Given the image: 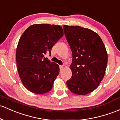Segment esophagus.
Here are the masks:
<instances>
[{"mask_svg": "<svg viewBox=\"0 0 120 120\" xmlns=\"http://www.w3.org/2000/svg\"><path fill=\"white\" fill-rule=\"evenodd\" d=\"M63 68H64V67H63V66H61V65H60V71H62L63 69Z\"/></svg>", "mask_w": 120, "mask_h": 120, "instance_id": "obj_1", "label": "esophagus"}]
</instances>
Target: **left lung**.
Returning <instances> with one entry per match:
<instances>
[{
  "label": "left lung",
  "mask_w": 120,
  "mask_h": 120,
  "mask_svg": "<svg viewBox=\"0 0 120 120\" xmlns=\"http://www.w3.org/2000/svg\"><path fill=\"white\" fill-rule=\"evenodd\" d=\"M72 53V75L67 81L73 93L85 95L98 87L104 76L108 54L100 37L94 31L80 26H63Z\"/></svg>",
  "instance_id": "obj_1"
}]
</instances>
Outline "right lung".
Returning a JSON list of instances; mask_svg holds the SVG:
<instances>
[{"mask_svg": "<svg viewBox=\"0 0 120 120\" xmlns=\"http://www.w3.org/2000/svg\"><path fill=\"white\" fill-rule=\"evenodd\" d=\"M63 35L61 26L37 24L21 36L16 51V64L21 81L29 91L43 94L52 89L60 69L44 55H51L52 48Z\"/></svg>", "mask_w": 120, "mask_h": 120, "instance_id": "add662e5", "label": "right lung"}]
</instances>
